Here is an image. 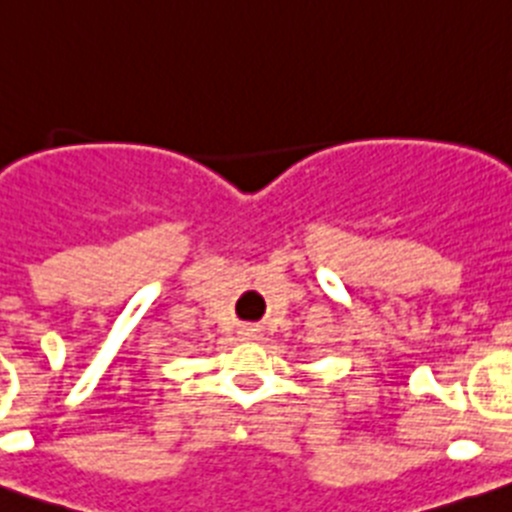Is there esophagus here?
I'll return each mask as SVG.
<instances>
[{"instance_id": "1", "label": "esophagus", "mask_w": 512, "mask_h": 512, "mask_svg": "<svg viewBox=\"0 0 512 512\" xmlns=\"http://www.w3.org/2000/svg\"><path fill=\"white\" fill-rule=\"evenodd\" d=\"M243 339H256L259 337V332H256V329H243Z\"/></svg>"}]
</instances>
